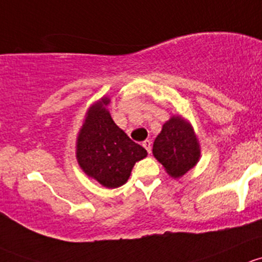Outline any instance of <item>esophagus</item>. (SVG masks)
I'll list each match as a JSON object with an SVG mask.
<instances>
[{
	"label": "esophagus",
	"mask_w": 262,
	"mask_h": 262,
	"mask_svg": "<svg viewBox=\"0 0 262 262\" xmlns=\"http://www.w3.org/2000/svg\"><path fill=\"white\" fill-rule=\"evenodd\" d=\"M142 146L145 147V149L147 150V152H151V142L149 141V140H145L144 142H142Z\"/></svg>",
	"instance_id": "esophagus-1"
}]
</instances>
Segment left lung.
Returning a JSON list of instances; mask_svg holds the SVG:
<instances>
[{"instance_id": "left-lung-1", "label": "left lung", "mask_w": 262, "mask_h": 262, "mask_svg": "<svg viewBox=\"0 0 262 262\" xmlns=\"http://www.w3.org/2000/svg\"><path fill=\"white\" fill-rule=\"evenodd\" d=\"M152 155L174 179L193 169L201 159V145L189 121L171 116L154 141Z\"/></svg>"}]
</instances>
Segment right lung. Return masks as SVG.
I'll use <instances>...</instances> for the list:
<instances>
[{
    "label": "right lung",
    "mask_w": 262,
    "mask_h": 262,
    "mask_svg": "<svg viewBox=\"0 0 262 262\" xmlns=\"http://www.w3.org/2000/svg\"><path fill=\"white\" fill-rule=\"evenodd\" d=\"M110 102L103 96L87 110L75 142V158L85 175L113 189L127 182L134 165L146 158L147 151L113 122L107 108Z\"/></svg>",
    "instance_id": "obj_1"
}]
</instances>
